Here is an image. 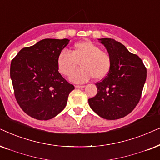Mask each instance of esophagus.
<instances>
[{
	"label": "esophagus",
	"instance_id": "esophagus-1",
	"mask_svg": "<svg viewBox=\"0 0 160 160\" xmlns=\"http://www.w3.org/2000/svg\"><path fill=\"white\" fill-rule=\"evenodd\" d=\"M84 87L85 86H75V88H82Z\"/></svg>",
	"mask_w": 160,
	"mask_h": 160
}]
</instances>
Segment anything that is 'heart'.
I'll use <instances>...</instances> for the list:
<instances>
[{
	"label": "heart",
	"mask_w": 160,
	"mask_h": 160,
	"mask_svg": "<svg viewBox=\"0 0 160 160\" xmlns=\"http://www.w3.org/2000/svg\"><path fill=\"white\" fill-rule=\"evenodd\" d=\"M79 63L81 67L72 74L70 80L82 83L91 78L95 80L105 78L111 69L112 59L107 52L88 40L76 43L71 52L61 51L57 58L58 72L66 77L69 76Z\"/></svg>",
	"instance_id": "obj_1"
}]
</instances>
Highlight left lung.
Listing matches in <instances>:
<instances>
[{
  "label": "left lung",
  "mask_w": 160,
  "mask_h": 160,
  "mask_svg": "<svg viewBox=\"0 0 160 160\" xmlns=\"http://www.w3.org/2000/svg\"><path fill=\"white\" fill-rule=\"evenodd\" d=\"M112 59L109 74L97 82V93L88 99L91 109L102 118L116 120L126 116L139 102L147 71L141 59L120 42L99 39Z\"/></svg>",
  "instance_id": "1"
}]
</instances>
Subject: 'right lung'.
<instances>
[{"mask_svg":"<svg viewBox=\"0 0 160 160\" xmlns=\"http://www.w3.org/2000/svg\"><path fill=\"white\" fill-rule=\"evenodd\" d=\"M68 39H42L21 50L11 63L10 77L16 100L25 113L49 120L64 109L74 89L59 73L57 58Z\"/></svg>","mask_w":160,"mask_h":160,"instance_id":"1","label":"right lung"}]
</instances>
